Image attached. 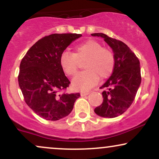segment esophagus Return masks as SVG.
Segmentation results:
<instances>
[{
    "instance_id": "obj_1",
    "label": "esophagus",
    "mask_w": 159,
    "mask_h": 159,
    "mask_svg": "<svg viewBox=\"0 0 159 159\" xmlns=\"http://www.w3.org/2000/svg\"><path fill=\"white\" fill-rule=\"evenodd\" d=\"M90 94V93L89 92H81V96H87V95H89Z\"/></svg>"
}]
</instances>
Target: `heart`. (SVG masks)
Returning <instances> with one entry per match:
<instances>
[{"label": "heart", "instance_id": "heart-1", "mask_svg": "<svg viewBox=\"0 0 159 159\" xmlns=\"http://www.w3.org/2000/svg\"><path fill=\"white\" fill-rule=\"evenodd\" d=\"M84 72L77 75L72 81L75 90L87 91L97 84L98 79L106 78L113 72L115 59L113 53L94 40H88L77 45L75 53L63 52L60 57V65L66 74L72 76L84 62Z\"/></svg>", "mask_w": 159, "mask_h": 159}]
</instances>
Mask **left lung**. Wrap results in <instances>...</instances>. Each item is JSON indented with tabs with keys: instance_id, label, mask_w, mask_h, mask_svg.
Here are the masks:
<instances>
[{
	"instance_id": "left-lung-1",
	"label": "left lung",
	"mask_w": 159,
	"mask_h": 159,
	"mask_svg": "<svg viewBox=\"0 0 159 159\" xmlns=\"http://www.w3.org/2000/svg\"><path fill=\"white\" fill-rule=\"evenodd\" d=\"M91 36L103 38L112 48L115 59L112 75L100 87L107 89L102 93L103 102L94 111L102 117H116L131 106L135 98L141 82L140 61L123 42L102 33L92 34Z\"/></svg>"
}]
</instances>
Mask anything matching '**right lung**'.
Masks as SVG:
<instances>
[{
    "mask_svg": "<svg viewBox=\"0 0 159 159\" xmlns=\"http://www.w3.org/2000/svg\"><path fill=\"white\" fill-rule=\"evenodd\" d=\"M77 34H54L38 40L27 51L19 67L18 80L25 102L46 120H61L70 114L77 93L62 91L70 81L60 65V57L72 42L81 37Z\"/></svg>",
    "mask_w": 159,
    "mask_h": 159,
    "instance_id": "add662e5",
    "label": "right lung"
}]
</instances>
